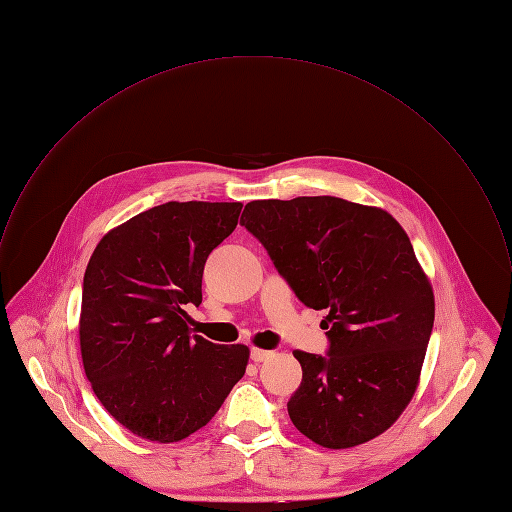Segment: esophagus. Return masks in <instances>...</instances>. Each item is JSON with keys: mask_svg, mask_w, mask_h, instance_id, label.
I'll use <instances>...</instances> for the list:
<instances>
[{"mask_svg": "<svg viewBox=\"0 0 512 512\" xmlns=\"http://www.w3.org/2000/svg\"><path fill=\"white\" fill-rule=\"evenodd\" d=\"M274 357V351H268V349H258V347H252L250 351V359L260 363V361H268Z\"/></svg>", "mask_w": 512, "mask_h": 512, "instance_id": "esophagus-1", "label": "esophagus"}]
</instances>
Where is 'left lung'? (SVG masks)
Instances as JSON below:
<instances>
[{
	"instance_id": "left-lung-1",
	"label": "left lung",
	"mask_w": 512,
	"mask_h": 512,
	"mask_svg": "<svg viewBox=\"0 0 512 512\" xmlns=\"http://www.w3.org/2000/svg\"><path fill=\"white\" fill-rule=\"evenodd\" d=\"M240 224L304 306L328 310V353L294 351L302 365L288 401L296 429L328 449L387 431L417 389L435 320L405 230L381 208L336 196L252 200Z\"/></svg>"
}]
</instances>
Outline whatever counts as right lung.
<instances>
[{"label":"right lung","mask_w":512,"mask_h":512,"mask_svg":"<svg viewBox=\"0 0 512 512\" xmlns=\"http://www.w3.org/2000/svg\"><path fill=\"white\" fill-rule=\"evenodd\" d=\"M240 202H167L107 232L83 278L79 341L103 407L131 433L176 443L204 427L242 379L250 349L190 336L208 254Z\"/></svg>","instance_id":"add662e5"}]
</instances>
